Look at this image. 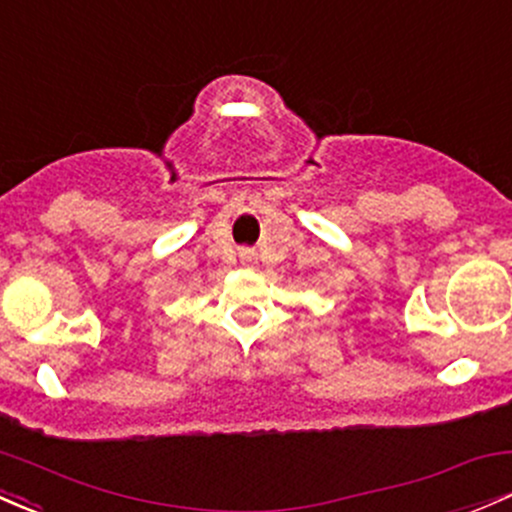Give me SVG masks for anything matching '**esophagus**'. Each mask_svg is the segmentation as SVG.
Here are the masks:
<instances>
[{"mask_svg": "<svg viewBox=\"0 0 512 512\" xmlns=\"http://www.w3.org/2000/svg\"><path fill=\"white\" fill-rule=\"evenodd\" d=\"M240 260L242 262H252V260H255V252L247 250V247H242V250H240Z\"/></svg>", "mask_w": 512, "mask_h": 512, "instance_id": "esophagus-1", "label": "esophagus"}]
</instances>
